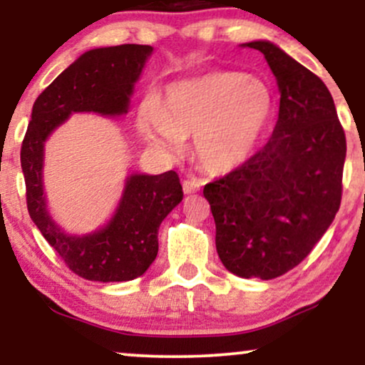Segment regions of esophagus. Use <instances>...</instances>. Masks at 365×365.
Listing matches in <instances>:
<instances>
[{"label":"esophagus","mask_w":365,"mask_h":365,"mask_svg":"<svg viewBox=\"0 0 365 365\" xmlns=\"http://www.w3.org/2000/svg\"><path fill=\"white\" fill-rule=\"evenodd\" d=\"M183 192L185 194H195V192L200 190V187H202V183L199 182V180H183Z\"/></svg>","instance_id":"1"}]
</instances>
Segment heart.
<instances>
[{
    "label": "heart",
    "instance_id": "heart-1",
    "mask_svg": "<svg viewBox=\"0 0 365 365\" xmlns=\"http://www.w3.org/2000/svg\"><path fill=\"white\" fill-rule=\"evenodd\" d=\"M273 115V98L257 78L211 72L171 83L161 106H140L137 127L153 144L177 150L195 135V156L209 173H226L254 154Z\"/></svg>",
    "mask_w": 365,
    "mask_h": 365
}]
</instances>
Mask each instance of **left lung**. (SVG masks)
<instances>
[{"label":"left lung","instance_id":"1","mask_svg":"<svg viewBox=\"0 0 365 365\" xmlns=\"http://www.w3.org/2000/svg\"><path fill=\"white\" fill-rule=\"evenodd\" d=\"M264 54L279 89L273 135L261 150L204 187L216 250L230 273L273 279L299 266L341 202L345 132L328 87L269 41Z\"/></svg>","mask_w":365,"mask_h":365}]
</instances>
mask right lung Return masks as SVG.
<instances>
[{
	"label": "right lung",
	"instance_id": "add662e5",
	"mask_svg": "<svg viewBox=\"0 0 365 365\" xmlns=\"http://www.w3.org/2000/svg\"><path fill=\"white\" fill-rule=\"evenodd\" d=\"M150 53L153 48L142 44L83 53L36 99L20 149L29 215L66 266L89 282H128L148 271L158 255L159 225L183 199L180 178L173 170L161 175H130L110 223L89 235H66L46 209L44 142L72 113H127L133 83Z\"/></svg>",
	"mask_w": 365,
	"mask_h": 365
}]
</instances>
